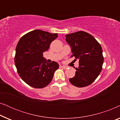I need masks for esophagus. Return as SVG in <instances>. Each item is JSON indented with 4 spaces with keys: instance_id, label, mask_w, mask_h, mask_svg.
Returning <instances> with one entry per match:
<instances>
[{
    "instance_id": "1",
    "label": "esophagus",
    "mask_w": 120,
    "mask_h": 120,
    "mask_svg": "<svg viewBox=\"0 0 120 120\" xmlns=\"http://www.w3.org/2000/svg\"><path fill=\"white\" fill-rule=\"evenodd\" d=\"M60 67H61V68L64 69H66L67 68V67L64 66V65H63V66H60Z\"/></svg>"
}]
</instances>
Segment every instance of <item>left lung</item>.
Masks as SVG:
<instances>
[{
  "label": "left lung",
  "instance_id": "1",
  "mask_svg": "<svg viewBox=\"0 0 120 120\" xmlns=\"http://www.w3.org/2000/svg\"><path fill=\"white\" fill-rule=\"evenodd\" d=\"M71 48L75 60H79V68L70 82L78 87H84L92 83L102 69L104 60L102 49L96 39L88 33L79 31L65 35Z\"/></svg>",
  "mask_w": 120,
  "mask_h": 120
}]
</instances>
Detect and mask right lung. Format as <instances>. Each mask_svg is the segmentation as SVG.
Segmentation results:
<instances>
[{"label": "right lung", "mask_w": 120, "mask_h": 120, "mask_svg": "<svg viewBox=\"0 0 120 120\" xmlns=\"http://www.w3.org/2000/svg\"><path fill=\"white\" fill-rule=\"evenodd\" d=\"M57 37V33L37 29L26 34L18 42L15 56L16 67L21 79L32 87L47 86L59 68L57 62L48 63L43 57L44 52Z\"/></svg>", "instance_id": "add662e5"}]
</instances>
